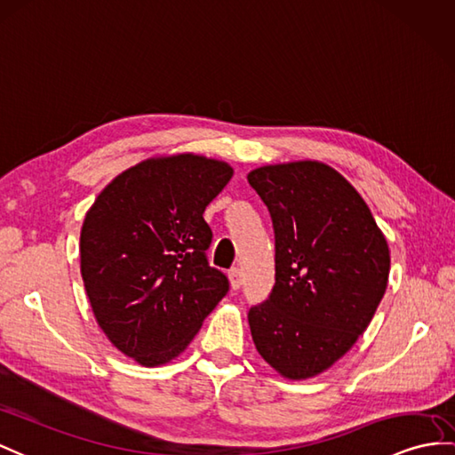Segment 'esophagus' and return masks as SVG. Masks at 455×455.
I'll return each instance as SVG.
<instances>
[{"label": "esophagus", "mask_w": 455, "mask_h": 455, "mask_svg": "<svg viewBox=\"0 0 455 455\" xmlns=\"http://www.w3.org/2000/svg\"><path fill=\"white\" fill-rule=\"evenodd\" d=\"M228 275H229V285H231V290H239L241 283H243L241 270H239V268H231Z\"/></svg>", "instance_id": "1"}]
</instances>
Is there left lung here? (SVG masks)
<instances>
[{"label": "left lung", "instance_id": "left-lung-1", "mask_svg": "<svg viewBox=\"0 0 455 455\" xmlns=\"http://www.w3.org/2000/svg\"><path fill=\"white\" fill-rule=\"evenodd\" d=\"M247 180L268 206L275 237V283L251 307V336L283 379H313L371 324L390 249L355 187L323 162L262 165Z\"/></svg>", "mask_w": 455, "mask_h": 455}]
</instances>
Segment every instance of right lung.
I'll return each instance as SVG.
<instances>
[{
    "label": "right lung",
    "instance_id": "add662e5",
    "mask_svg": "<svg viewBox=\"0 0 455 455\" xmlns=\"http://www.w3.org/2000/svg\"><path fill=\"white\" fill-rule=\"evenodd\" d=\"M234 175L183 152L142 160L96 196L81 228V274L98 326L142 367L180 357L229 290L206 260L203 214Z\"/></svg>",
    "mask_w": 455,
    "mask_h": 455
}]
</instances>
